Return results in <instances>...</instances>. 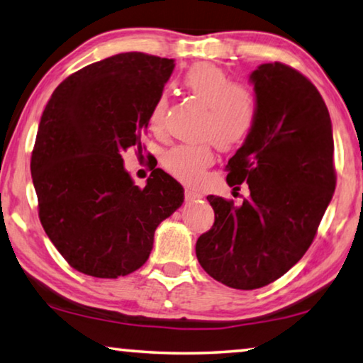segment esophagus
Returning <instances> with one entry per match:
<instances>
[{
    "label": "esophagus",
    "instance_id": "1",
    "mask_svg": "<svg viewBox=\"0 0 363 363\" xmlns=\"http://www.w3.org/2000/svg\"><path fill=\"white\" fill-rule=\"evenodd\" d=\"M186 199L187 200H199V199H202L203 196L202 194H200L199 191H196V189H186Z\"/></svg>",
    "mask_w": 363,
    "mask_h": 363
}]
</instances>
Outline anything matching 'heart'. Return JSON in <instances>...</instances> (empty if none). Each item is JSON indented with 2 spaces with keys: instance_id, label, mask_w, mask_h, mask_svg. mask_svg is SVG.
Returning a JSON list of instances; mask_svg holds the SVG:
<instances>
[{
  "instance_id": "heart-1",
  "label": "heart",
  "mask_w": 363,
  "mask_h": 363,
  "mask_svg": "<svg viewBox=\"0 0 363 363\" xmlns=\"http://www.w3.org/2000/svg\"><path fill=\"white\" fill-rule=\"evenodd\" d=\"M184 86L207 107L202 121V135L212 137L221 148L241 143L251 133L256 122V97L245 86L235 84L220 67L213 63H197L184 77ZM167 111V96L156 97L150 112V127L163 128ZM213 163L208 143L179 145L164 155V167L177 179L197 181L205 167Z\"/></svg>"
}]
</instances>
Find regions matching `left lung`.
Instances as JSON below:
<instances>
[{
	"label": "left lung",
	"instance_id": "1",
	"mask_svg": "<svg viewBox=\"0 0 363 363\" xmlns=\"http://www.w3.org/2000/svg\"><path fill=\"white\" fill-rule=\"evenodd\" d=\"M250 81L256 122L226 182H246L251 196L241 205L208 196L215 223L196 245L205 272L238 290L261 289L300 261L336 189L333 123L315 84L279 62L259 65Z\"/></svg>",
	"mask_w": 363,
	"mask_h": 363
}]
</instances>
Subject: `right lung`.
<instances>
[{
  "instance_id": "obj_1",
  "label": "right lung",
  "mask_w": 363,
  "mask_h": 363,
  "mask_svg": "<svg viewBox=\"0 0 363 363\" xmlns=\"http://www.w3.org/2000/svg\"><path fill=\"white\" fill-rule=\"evenodd\" d=\"M172 58L117 53L58 84L37 130L30 160L40 223L69 266L117 279L147 262L155 230L184 202L163 169L135 186L123 151L140 147Z\"/></svg>"
}]
</instances>
